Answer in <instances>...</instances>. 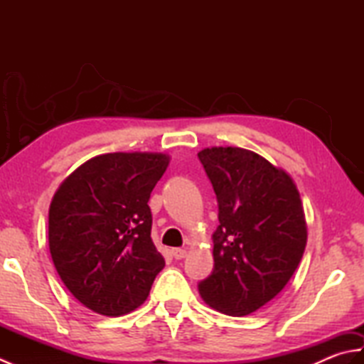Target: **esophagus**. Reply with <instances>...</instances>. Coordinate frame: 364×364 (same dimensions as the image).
Listing matches in <instances>:
<instances>
[{"label": "esophagus", "instance_id": "esophagus-1", "mask_svg": "<svg viewBox=\"0 0 364 364\" xmlns=\"http://www.w3.org/2000/svg\"><path fill=\"white\" fill-rule=\"evenodd\" d=\"M186 250L184 249H172V255H173V258L175 259H183L184 257H186Z\"/></svg>", "mask_w": 364, "mask_h": 364}]
</instances>
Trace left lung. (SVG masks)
I'll list each match as a JSON object with an SVG mask.
<instances>
[{"label":"left lung","mask_w":364,"mask_h":364,"mask_svg":"<svg viewBox=\"0 0 364 364\" xmlns=\"http://www.w3.org/2000/svg\"><path fill=\"white\" fill-rule=\"evenodd\" d=\"M218 197L214 269L198 292L214 310L245 316L266 305L296 272L306 245V222L292 178L237 146L198 153Z\"/></svg>","instance_id":"obj_1"}]
</instances>
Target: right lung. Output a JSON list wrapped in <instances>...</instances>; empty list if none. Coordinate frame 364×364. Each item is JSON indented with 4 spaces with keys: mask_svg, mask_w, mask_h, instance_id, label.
<instances>
[{
    "mask_svg": "<svg viewBox=\"0 0 364 364\" xmlns=\"http://www.w3.org/2000/svg\"><path fill=\"white\" fill-rule=\"evenodd\" d=\"M162 153H106L68 175L48 213L50 253L60 280L98 314L133 311L166 266L151 241L153 188Z\"/></svg>",
    "mask_w": 364,
    "mask_h": 364,
    "instance_id": "obj_1",
    "label": "right lung"
}]
</instances>
